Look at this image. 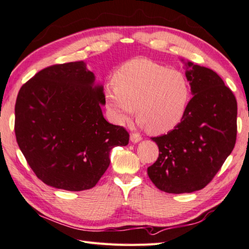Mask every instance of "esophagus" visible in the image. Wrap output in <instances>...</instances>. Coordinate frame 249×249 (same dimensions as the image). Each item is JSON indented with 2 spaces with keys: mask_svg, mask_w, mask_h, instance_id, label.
<instances>
[{
  "mask_svg": "<svg viewBox=\"0 0 249 249\" xmlns=\"http://www.w3.org/2000/svg\"><path fill=\"white\" fill-rule=\"evenodd\" d=\"M130 140H131L132 143H139V142L142 140V136L138 133H131Z\"/></svg>",
  "mask_w": 249,
  "mask_h": 249,
  "instance_id": "esophagus-1",
  "label": "esophagus"
}]
</instances>
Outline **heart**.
I'll list each match as a JSON object with an SVG mask.
<instances>
[{
    "label": "heart",
    "mask_w": 249,
    "mask_h": 249,
    "mask_svg": "<svg viewBox=\"0 0 249 249\" xmlns=\"http://www.w3.org/2000/svg\"><path fill=\"white\" fill-rule=\"evenodd\" d=\"M190 88L185 74L148 59H133L113 75L105 90L106 105L116 124L128 123L134 115L154 134H162L180 123L189 103Z\"/></svg>",
    "instance_id": "obj_1"
}]
</instances>
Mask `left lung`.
Listing matches in <instances>:
<instances>
[{
	"label": "left lung",
	"instance_id": "8db88e82",
	"mask_svg": "<svg viewBox=\"0 0 249 249\" xmlns=\"http://www.w3.org/2000/svg\"><path fill=\"white\" fill-rule=\"evenodd\" d=\"M194 94L180 123L167 134L151 138L159 157L147 173L167 194H190L209 185L234 148L237 103L220 76L187 63Z\"/></svg>",
	"mask_w": 249,
	"mask_h": 249
}]
</instances>
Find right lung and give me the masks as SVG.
<instances>
[{
  "label": "right lung",
  "mask_w": 249,
  "mask_h": 249,
  "mask_svg": "<svg viewBox=\"0 0 249 249\" xmlns=\"http://www.w3.org/2000/svg\"><path fill=\"white\" fill-rule=\"evenodd\" d=\"M84 61L54 64L20 88L15 105V134L32 171L58 189L93 188L109 165L115 146H125L124 126L105 120L102 86Z\"/></svg>",
  "instance_id": "right-lung-1"
}]
</instances>
